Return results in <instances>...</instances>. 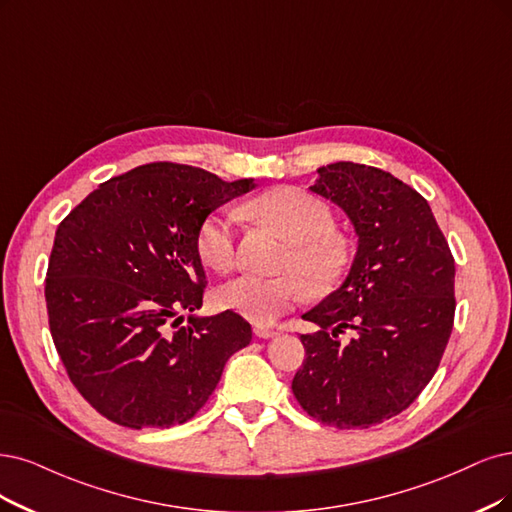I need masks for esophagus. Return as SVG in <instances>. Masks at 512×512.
Instances as JSON below:
<instances>
[{"label": "esophagus", "instance_id": "obj_1", "mask_svg": "<svg viewBox=\"0 0 512 512\" xmlns=\"http://www.w3.org/2000/svg\"><path fill=\"white\" fill-rule=\"evenodd\" d=\"M253 333H255L257 337H261V339H270V337H276V335H278V331H276V329L261 327V325H257V327L253 329Z\"/></svg>", "mask_w": 512, "mask_h": 512}]
</instances>
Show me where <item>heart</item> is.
<instances>
[{
	"instance_id": "obj_1",
	"label": "heart",
	"mask_w": 512,
	"mask_h": 512,
	"mask_svg": "<svg viewBox=\"0 0 512 512\" xmlns=\"http://www.w3.org/2000/svg\"><path fill=\"white\" fill-rule=\"evenodd\" d=\"M249 211L272 225L289 242L282 259L287 274L261 278L234 276L217 291L219 306L257 325H270L304 299L306 291L323 293L346 266V244L333 234L329 208L299 189H274L249 204ZM196 249L208 268L225 272L236 261V223L230 211L219 208L206 215L198 227Z\"/></svg>"
}]
</instances>
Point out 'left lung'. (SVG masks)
Returning a JSON list of instances; mask_svg holds the SVG:
<instances>
[{
  "instance_id": "left-lung-1",
  "label": "left lung",
  "mask_w": 512,
  "mask_h": 512,
  "mask_svg": "<svg viewBox=\"0 0 512 512\" xmlns=\"http://www.w3.org/2000/svg\"><path fill=\"white\" fill-rule=\"evenodd\" d=\"M310 192L344 211L356 234L346 280L304 314L306 361L293 394L314 420L369 428L407 409L437 371L453 327V263L430 204L382 168L320 166ZM353 331L350 343L339 332Z\"/></svg>"
}]
</instances>
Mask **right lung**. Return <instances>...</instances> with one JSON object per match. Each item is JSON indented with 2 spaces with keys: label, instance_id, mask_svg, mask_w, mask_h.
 Segmentation results:
<instances>
[{
  "label": "right lung",
  "instance_id": "obj_1",
  "mask_svg": "<svg viewBox=\"0 0 512 512\" xmlns=\"http://www.w3.org/2000/svg\"><path fill=\"white\" fill-rule=\"evenodd\" d=\"M255 187L151 162L101 183L61 221L46 274L50 333L69 380L107 420L137 430L192 420L227 358L251 344L240 314L194 312L208 282L198 227Z\"/></svg>",
  "mask_w": 512,
  "mask_h": 512
}]
</instances>
